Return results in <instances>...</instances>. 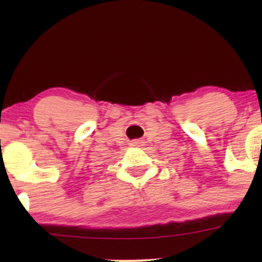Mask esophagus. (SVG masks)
<instances>
[{
    "label": "esophagus",
    "instance_id": "1",
    "mask_svg": "<svg viewBox=\"0 0 262 262\" xmlns=\"http://www.w3.org/2000/svg\"><path fill=\"white\" fill-rule=\"evenodd\" d=\"M132 146H143L144 145V141L143 140H134V141H132V144H130Z\"/></svg>",
    "mask_w": 262,
    "mask_h": 262
}]
</instances>
